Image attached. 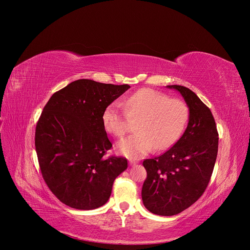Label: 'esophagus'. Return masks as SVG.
<instances>
[{"label":"esophagus","mask_w":250,"mask_h":250,"mask_svg":"<svg viewBox=\"0 0 250 250\" xmlns=\"http://www.w3.org/2000/svg\"><path fill=\"white\" fill-rule=\"evenodd\" d=\"M137 162L136 161H133V160H129V165H136Z\"/></svg>","instance_id":"obj_1"}]
</instances>
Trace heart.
<instances>
[{"label": "heart", "mask_w": 250, "mask_h": 250, "mask_svg": "<svg viewBox=\"0 0 250 250\" xmlns=\"http://www.w3.org/2000/svg\"><path fill=\"white\" fill-rule=\"evenodd\" d=\"M129 118H138L137 133L118 142L117 150L129 159L139 160L154 148L165 150L173 145L188 123V108L181 99L169 98L153 89H141L122 103L108 104L102 123L109 134L120 138L127 130Z\"/></svg>", "instance_id": "heart-1"}]
</instances>
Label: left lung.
I'll list each match as a JSON object with an SVG mask.
<instances>
[{"label":"left lung","mask_w":250,"mask_h":250,"mask_svg":"<svg viewBox=\"0 0 250 250\" xmlns=\"http://www.w3.org/2000/svg\"><path fill=\"white\" fill-rule=\"evenodd\" d=\"M167 88L181 94L189 117L186 132L172 148L143 162L147 170L143 204L159 216L177 215L201 198L213 173L219 142L214 116L194 92L179 85Z\"/></svg>","instance_id":"8db88e82"}]
</instances>
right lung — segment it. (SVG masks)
<instances>
[{
	"label": "right lung",
	"instance_id": "obj_1",
	"mask_svg": "<svg viewBox=\"0 0 250 250\" xmlns=\"http://www.w3.org/2000/svg\"><path fill=\"white\" fill-rule=\"evenodd\" d=\"M128 88L80 79L45 104L35 128V149L42 177L62 204L78 209L103 206L114 179L127 168L124 157L104 158L112 144L102 114Z\"/></svg>",
	"mask_w": 250,
	"mask_h": 250
}]
</instances>
